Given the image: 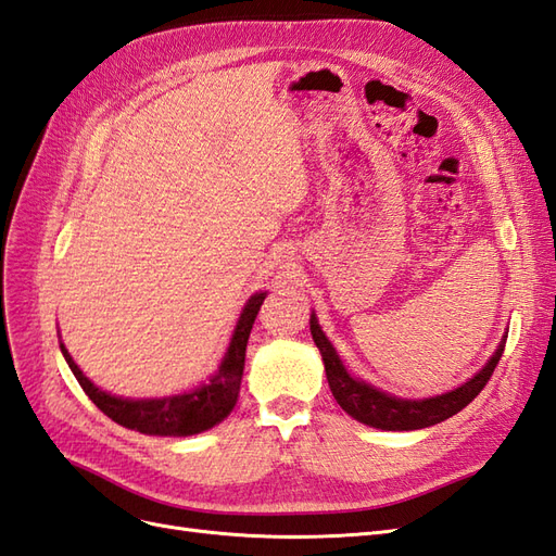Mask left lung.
<instances>
[{
	"label": "left lung",
	"instance_id": "8db88e82",
	"mask_svg": "<svg viewBox=\"0 0 556 556\" xmlns=\"http://www.w3.org/2000/svg\"><path fill=\"white\" fill-rule=\"evenodd\" d=\"M309 331H312V340H315V345L321 352L326 380H329V388L340 408H343L345 414L352 416L354 420L378 427V430H392V432L422 430V427L437 425L441 420L455 416L458 410H463L491 380L497 362L503 357L505 340H507V336H503L501 345H497L489 364L483 366L477 376L469 378L465 386L455 388L446 394L430 396V400H400V396L386 394L376 390L374 386H368L364 380L352 378L348 374V368L343 366V362H340L336 348L329 343V338L324 336L315 315L309 317Z\"/></svg>",
	"mask_w": 556,
	"mask_h": 556
}]
</instances>
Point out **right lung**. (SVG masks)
Masks as SVG:
<instances>
[{"label": "right lung", "instance_id": "add662e5", "mask_svg": "<svg viewBox=\"0 0 556 556\" xmlns=\"http://www.w3.org/2000/svg\"><path fill=\"white\" fill-rule=\"evenodd\" d=\"M267 293H253L249 303L241 309V317L235 326V333L227 348L225 357L218 366V374L213 376L202 388L192 392L164 396V400H122L103 390H98L93 382L79 371V366L70 357V352L61 343V352L73 368V374L81 390L89 394V400L103 410L108 418L129 427L140 434L150 437H190L204 430H211L223 418L230 416L237 404L241 376H244V357L247 343L253 329V321L258 317V309Z\"/></svg>", "mask_w": 556, "mask_h": 556}]
</instances>
